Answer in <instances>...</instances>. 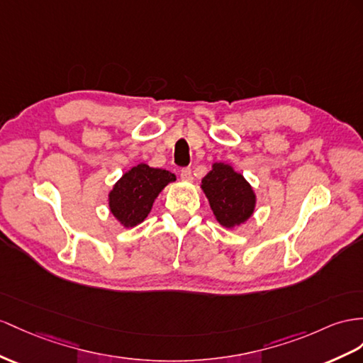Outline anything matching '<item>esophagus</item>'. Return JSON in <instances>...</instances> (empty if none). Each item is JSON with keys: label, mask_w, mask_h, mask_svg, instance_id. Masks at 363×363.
Here are the masks:
<instances>
[{"label": "esophagus", "mask_w": 363, "mask_h": 363, "mask_svg": "<svg viewBox=\"0 0 363 363\" xmlns=\"http://www.w3.org/2000/svg\"><path fill=\"white\" fill-rule=\"evenodd\" d=\"M181 179L182 181H191L193 179V172L190 167H185V169L181 170Z\"/></svg>", "instance_id": "obj_1"}]
</instances>
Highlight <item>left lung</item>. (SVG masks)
<instances>
[{"label": "left lung", "instance_id": "8db88e82", "mask_svg": "<svg viewBox=\"0 0 363 363\" xmlns=\"http://www.w3.org/2000/svg\"><path fill=\"white\" fill-rule=\"evenodd\" d=\"M202 190L206 191L210 207L220 225L235 227L253 215L256 196L253 189L230 165L215 164L203 176Z\"/></svg>", "mask_w": 363, "mask_h": 363}]
</instances>
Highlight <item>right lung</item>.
I'll return each mask as SVG.
<instances>
[{"label": "right lung", "instance_id": "add662e5", "mask_svg": "<svg viewBox=\"0 0 363 363\" xmlns=\"http://www.w3.org/2000/svg\"><path fill=\"white\" fill-rule=\"evenodd\" d=\"M174 179L176 176L170 172L139 164L127 172L110 191V211L124 227L141 224L150 213L157 194Z\"/></svg>", "mask_w": 363, "mask_h": 363}]
</instances>
